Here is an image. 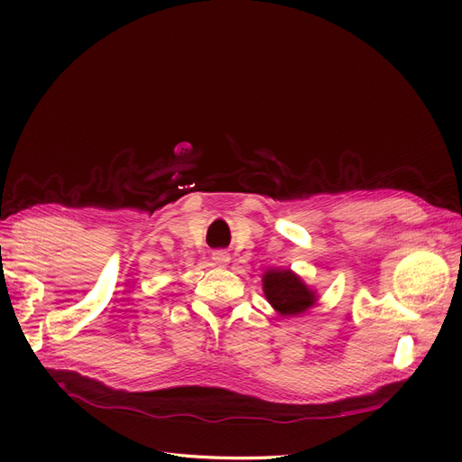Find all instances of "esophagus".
I'll return each mask as SVG.
<instances>
[{
  "label": "esophagus",
  "instance_id": "obj_1",
  "mask_svg": "<svg viewBox=\"0 0 462 462\" xmlns=\"http://www.w3.org/2000/svg\"><path fill=\"white\" fill-rule=\"evenodd\" d=\"M212 260L217 263V265H226L229 263V254L223 253V250H216V253H212Z\"/></svg>",
  "mask_w": 462,
  "mask_h": 462
}]
</instances>
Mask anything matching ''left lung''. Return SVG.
I'll use <instances>...</instances> for the list:
<instances>
[{
  "label": "left lung",
  "mask_w": 462,
  "mask_h": 462,
  "mask_svg": "<svg viewBox=\"0 0 462 462\" xmlns=\"http://www.w3.org/2000/svg\"><path fill=\"white\" fill-rule=\"evenodd\" d=\"M263 292L273 309L283 316H295L314 304V292L289 270H272L263 275Z\"/></svg>",
  "instance_id": "8db88e82"
}]
</instances>
